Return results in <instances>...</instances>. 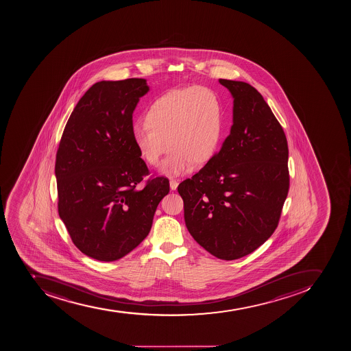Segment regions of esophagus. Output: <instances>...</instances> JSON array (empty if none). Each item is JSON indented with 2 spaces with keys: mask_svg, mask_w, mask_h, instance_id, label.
<instances>
[{
  "mask_svg": "<svg viewBox=\"0 0 351 351\" xmlns=\"http://www.w3.org/2000/svg\"><path fill=\"white\" fill-rule=\"evenodd\" d=\"M169 184H171V189H173V191H175V189H177V186H178V182H177L176 180H171Z\"/></svg>",
  "mask_w": 351,
  "mask_h": 351,
  "instance_id": "34e87169",
  "label": "esophagus"
}]
</instances>
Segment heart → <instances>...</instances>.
Instances as JSON below:
<instances>
[{
    "instance_id": "b5f03b06",
    "label": "heart",
    "mask_w": 351,
    "mask_h": 351,
    "mask_svg": "<svg viewBox=\"0 0 351 351\" xmlns=\"http://www.w3.org/2000/svg\"><path fill=\"white\" fill-rule=\"evenodd\" d=\"M221 134L220 99L203 86L165 93L147 110L145 122H136L132 128L136 149L152 166L159 165L171 147L162 165V171L168 175L184 174L194 162H208L217 150Z\"/></svg>"
}]
</instances>
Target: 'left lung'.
I'll return each instance as SVG.
<instances>
[{"label":"left lung","instance_id":"1","mask_svg":"<svg viewBox=\"0 0 351 351\" xmlns=\"http://www.w3.org/2000/svg\"><path fill=\"white\" fill-rule=\"evenodd\" d=\"M233 97V124L220 150L177 187L191 236L222 261L252 254L276 230L289 189L285 132L245 82L220 80Z\"/></svg>","mask_w":351,"mask_h":351}]
</instances>
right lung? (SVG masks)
<instances>
[{
    "label": "right lung",
    "instance_id": "obj_1",
    "mask_svg": "<svg viewBox=\"0 0 351 351\" xmlns=\"http://www.w3.org/2000/svg\"><path fill=\"white\" fill-rule=\"evenodd\" d=\"M148 90L143 78L95 83L75 106L59 143L58 215L78 250L97 261L132 252L169 193L167 177L143 180L149 169L132 136V113Z\"/></svg>",
    "mask_w": 351,
    "mask_h": 351
}]
</instances>
